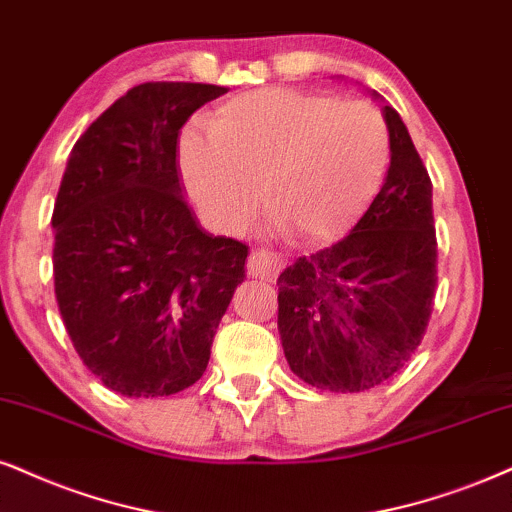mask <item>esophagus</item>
<instances>
[{"instance_id":"obj_1","label":"esophagus","mask_w":512,"mask_h":512,"mask_svg":"<svg viewBox=\"0 0 512 512\" xmlns=\"http://www.w3.org/2000/svg\"><path fill=\"white\" fill-rule=\"evenodd\" d=\"M281 271V260L269 250H252L248 257V274L262 281H274Z\"/></svg>"}]
</instances>
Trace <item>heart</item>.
<instances>
[{
	"label": "heart",
	"mask_w": 512,
	"mask_h": 512,
	"mask_svg": "<svg viewBox=\"0 0 512 512\" xmlns=\"http://www.w3.org/2000/svg\"><path fill=\"white\" fill-rule=\"evenodd\" d=\"M186 189L212 222H243L260 189L288 234L321 243L371 203L390 163V129L368 103L302 89H257L224 101L210 129L179 139Z\"/></svg>",
	"instance_id": "heart-1"
}]
</instances>
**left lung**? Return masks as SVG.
I'll return each mask as SVG.
<instances>
[{"instance_id": "obj_1", "label": "left lung", "mask_w": 512, "mask_h": 512, "mask_svg": "<svg viewBox=\"0 0 512 512\" xmlns=\"http://www.w3.org/2000/svg\"><path fill=\"white\" fill-rule=\"evenodd\" d=\"M383 115L392 158L371 208L342 241L297 257L276 281L283 352L316 390L385 383L416 352L432 314V181L399 113L385 106Z\"/></svg>"}]
</instances>
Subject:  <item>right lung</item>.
Listing matches in <instances>:
<instances>
[{
	"mask_svg": "<svg viewBox=\"0 0 512 512\" xmlns=\"http://www.w3.org/2000/svg\"><path fill=\"white\" fill-rule=\"evenodd\" d=\"M200 82H144L70 151L54 203V290L75 352L108 390L170 397L205 373L245 278L248 245L200 229L181 196L177 139Z\"/></svg>",
	"mask_w": 512,
	"mask_h": 512,
	"instance_id": "right-lung-1",
	"label": "right lung"
}]
</instances>
